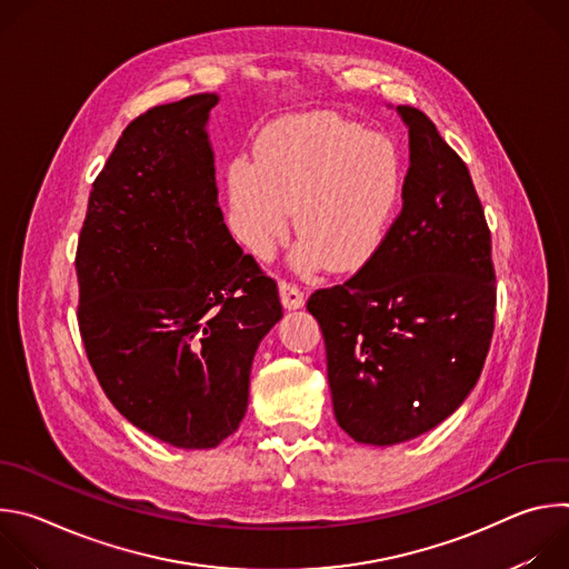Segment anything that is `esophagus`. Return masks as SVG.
<instances>
[{
  "label": "esophagus",
  "instance_id": "1",
  "mask_svg": "<svg viewBox=\"0 0 569 569\" xmlns=\"http://www.w3.org/2000/svg\"><path fill=\"white\" fill-rule=\"evenodd\" d=\"M279 297H281L283 308H288V310H297V308H301V306L306 303L303 292H301L297 286L288 283V281H281V283H279Z\"/></svg>",
  "mask_w": 569,
  "mask_h": 569
}]
</instances>
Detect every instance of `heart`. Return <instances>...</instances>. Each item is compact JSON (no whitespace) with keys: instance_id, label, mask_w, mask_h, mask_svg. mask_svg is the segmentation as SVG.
<instances>
[{"instance_id":"1","label":"heart","mask_w":569,"mask_h":569,"mask_svg":"<svg viewBox=\"0 0 569 569\" xmlns=\"http://www.w3.org/2000/svg\"><path fill=\"white\" fill-rule=\"evenodd\" d=\"M402 180L389 137L333 112L297 114L263 132L257 164L248 157L229 164L231 229L254 257L270 259L295 211L297 266L353 272L382 248Z\"/></svg>"}]
</instances>
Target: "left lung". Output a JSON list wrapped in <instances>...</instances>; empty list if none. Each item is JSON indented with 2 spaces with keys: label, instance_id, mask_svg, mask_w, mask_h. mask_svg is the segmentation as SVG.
<instances>
[{
  "label": "left lung",
  "instance_id": "left-lung-1",
  "mask_svg": "<svg viewBox=\"0 0 569 569\" xmlns=\"http://www.w3.org/2000/svg\"><path fill=\"white\" fill-rule=\"evenodd\" d=\"M402 209L349 281L315 290L338 426L358 443L410 441L477 385L496 319L491 231L461 157L417 108Z\"/></svg>",
  "mask_w": 569,
  "mask_h": 569
}]
</instances>
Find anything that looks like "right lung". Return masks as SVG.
Segmentation results:
<instances>
[{
	"mask_svg": "<svg viewBox=\"0 0 569 569\" xmlns=\"http://www.w3.org/2000/svg\"><path fill=\"white\" fill-rule=\"evenodd\" d=\"M216 103L187 97L123 130L76 250L78 329L106 396L134 428L187 450L238 430L254 353L283 317L274 279L218 207Z\"/></svg>",
	"mask_w": 569,
	"mask_h": 569,
	"instance_id": "right-lung-1",
	"label": "right lung"
}]
</instances>
